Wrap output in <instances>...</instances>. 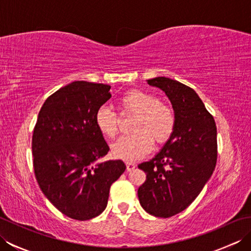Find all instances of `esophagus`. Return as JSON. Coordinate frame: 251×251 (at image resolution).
Wrapping results in <instances>:
<instances>
[{"label": "esophagus", "instance_id": "esophagus-1", "mask_svg": "<svg viewBox=\"0 0 251 251\" xmlns=\"http://www.w3.org/2000/svg\"><path fill=\"white\" fill-rule=\"evenodd\" d=\"M136 166H137V165L135 163H131V162L126 163V167H127V170H128V172H130V170H132V169H135Z\"/></svg>", "mask_w": 251, "mask_h": 251}]
</instances>
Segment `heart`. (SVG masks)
<instances>
[{"mask_svg":"<svg viewBox=\"0 0 251 251\" xmlns=\"http://www.w3.org/2000/svg\"><path fill=\"white\" fill-rule=\"evenodd\" d=\"M123 111L136 116L132 122L131 135L123 136L111 147L115 158L137 161L151 151L153 139L157 143L167 141L176 127V115L169 105L159 102L155 96L141 89H132L122 96ZM95 124L103 136L113 138L117 132V116L108 105L96 111Z\"/></svg>","mask_w":251,"mask_h":251,"instance_id":"1","label":"heart"}]
</instances>
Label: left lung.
I'll list each match as a JSON object with an SVG mask.
<instances>
[{
	"mask_svg": "<svg viewBox=\"0 0 251 251\" xmlns=\"http://www.w3.org/2000/svg\"><path fill=\"white\" fill-rule=\"evenodd\" d=\"M148 83L166 94L176 127L161 151L151 161L138 165L147 174L138 197L148 214L169 218L191 205L214 173L217 127L194 89L164 76Z\"/></svg>",
	"mask_w": 251,
	"mask_h": 251,
	"instance_id": "obj_1",
	"label": "left lung"
}]
</instances>
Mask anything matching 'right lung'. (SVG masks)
<instances>
[{"instance_id": "obj_1", "label": "right lung", "mask_w": 251, "mask_h": 251, "mask_svg": "<svg viewBox=\"0 0 251 251\" xmlns=\"http://www.w3.org/2000/svg\"><path fill=\"white\" fill-rule=\"evenodd\" d=\"M110 85L75 81L46 99L32 137L35 178L63 215L85 221L102 212L111 184L125 172L121 159L101 161L110 148L95 114L111 98Z\"/></svg>"}]
</instances>
